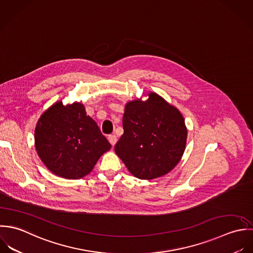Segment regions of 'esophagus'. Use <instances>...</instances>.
<instances>
[{"instance_id": "obj_1", "label": "esophagus", "mask_w": 253, "mask_h": 253, "mask_svg": "<svg viewBox=\"0 0 253 253\" xmlns=\"http://www.w3.org/2000/svg\"><path fill=\"white\" fill-rule=\"evenodd\" d=\"M107 139H108V142L111 144V146H114L117 142V138L115 135H110V136H108Z\"/></svg>"}]
</instances>
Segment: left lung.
Instances as JSON below:
<instances>
[{
	"instance_id": "obj_1",
	"label": "left lung",
	"mask_w": 253,
	"mask_h": 253,
	"mask_svg": "<svg viewBox=\"0 0 253 253\" xmlns=\"http://www.w3.org/2000/svg\"><path fill=\"white\" fill-rule=\"evenodd\" d=\"M146 101H128L124 133L114 147L129 172L142 180L169 173L181 160L188 130L180 110L154 92Z\"/></svg>"
}]
</instances>
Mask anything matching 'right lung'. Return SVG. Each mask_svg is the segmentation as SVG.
Returning a JSON list of instances; mask_svg holds the SVG:
<instances>
[{
    "mask_svg": "<svg viewBox=\"0 0 253 253\" xmlns=\"http://www.w3.org/2000/svg\"><path fill=\"white\" fill-rule=\"evenodd\" d=\"M35 148L51 173L76 180L88 175L111 145L83 103L56 101L36 124Z\"/></svg>",
    "mask_w": 253,
    "mask_h": 253,
    "instance_id": "right-lung-1",
    "label": "right lung"
}]
</instances>
